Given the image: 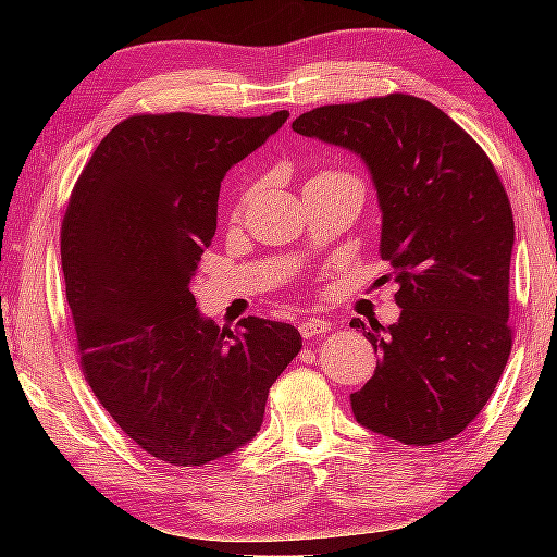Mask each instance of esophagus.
Wrapping results in <instances>:
<instances>
[{"mask_svg":"<svg viewBox=\"0 0 557 557\" xmlns=\"http://www.w3.org/2000/svg\"><path fill=\"white\" fill-rule=\"evenodd\" d=\"M330 330H332V324L326 322V319H319V317H309L299 324V332L304 339H314V337H319V334H326Z\"/></svg>","mask_w":557,"mask_h":557,"instance_id":"esophagus-1","label":"esophagus"}]
</instances>
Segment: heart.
<instances>
[{
  "label": "heart",
  "instance_id": "1",
  "mask_svg": "<svg viewBox=\"0 0 557 557\" xmlns=\"http://www.w3.org/2000/svg\"><path fill=\"white\" fill-rule=\"evenodd\" d=\"M332 174H334V172H319V174H314V177H311V180H322V177H332Z\"/></svg>",
  "mask_w": 557,
  "mask_h": 557
}]
</instances>
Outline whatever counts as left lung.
Instances as JSON below:
<instances>
[{
  "mask_svg": "<svg viewBox=\"0 0 557 557\" xmlns=\"http://www.w3.org/2000/svg\"><path fill=\"white\" fill-rule=\"evenodd\" d=\"M292 128L362 157L383 210L380 256L400 319L364 337L375 375L349 395L370 431L408 446L448 441L482 413L512 349V205L484 149L438 106L408 94L319 106Z\"/></svg>",
  "mask_w": 557,
  "mask_h": 557,
  "instance_id": "obj_1",
  "label": "left lung"
}]
</instances>
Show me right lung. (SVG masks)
Listing matches in <instances>:
<instances>
[{
	"label": "right lung",
	"mask_w": 557,
	"mask_h": 557,
	"mask_svg": "<svg viewBox=\"0 0 557 557\" xmlns=\"http://www.w3.org/2000/svg\"><path fill=\"white\" fill-rule=\"evenodd\" d=\"M286 119L136 113L103 136L67 200L60 258L81 370L119 429L172 467L248 444L301 349L299 330L271 319L220 330L189 292L225 172Z\"/></svg>",
	"instance_id": "1"
}]
</instances>
